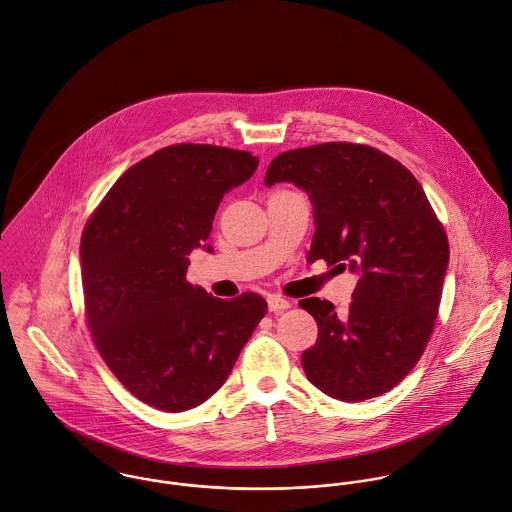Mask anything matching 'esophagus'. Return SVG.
I'll list each match as a JSON object with an SVG mask.
<instances>
[{"instance_id":"obj_1","label":"esophagus","mask_w":512,"mask_h":512,"mask_svg":"<svg viewBox=\"0 0 512 512\" xmlns=\"http://www.w3.org/2000/svg\"><path fill=\"white\" fill-rule=\"evenodd\" d=\"M267 305H269L271 313H281V311H287L291 307V303L287 299L277 297V295H269L267 297Z\"/></svg>"}]
</instances>
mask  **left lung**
<instances>
[{"label":"left lung","mask_w":512,"mask_h":512,"mask_svg":"<svg viewBox=\"0 0 512 512\" xmlns=\"http://www.w3.org/2000/svg\"><path fill=\"white\" fill-rule=\"evenodd\" d=\"M309 195L315 235L307 261L359 275L345 311L317 297L299 305L319 327L301 355L325 395L359 403L399 385L421 359L439 313L449 241L421 183L397 159L353 143L277 155L265 185Z\"/></svg>","instance_id":"1"}]
</instances>
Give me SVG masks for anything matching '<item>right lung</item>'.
Masks as SVG:
<instances>
[{
    "label": "right lung",
    "instance_id": "obj_1",
    "mask_svg": "<svg viewBox=\"0 0 512 512\" xmlns=\"http://www.w3.org/2000/svg\"><path fill=\"white\" fill-rule=\"evenodd\" d=\"M259 159L181 143L129 167L81 235V283L95 347L139 401L167 413L205 403L227 381L267 313L255 293L217 299L185 281L225 193Z\"/></svg>",
    "mask_w": 512,
    "mask_h": 512
}]
</instances>
